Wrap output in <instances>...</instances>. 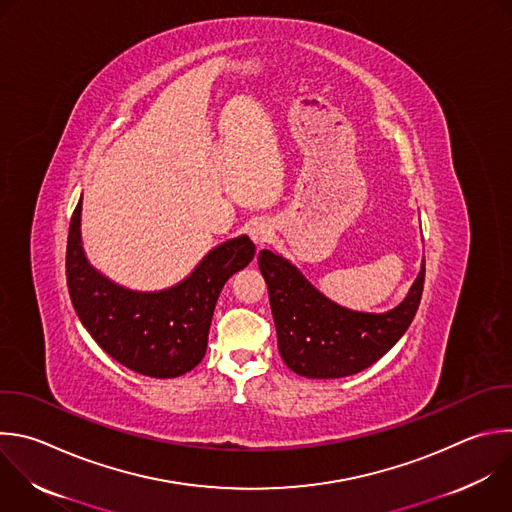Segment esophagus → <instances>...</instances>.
<instances>
[{"label":"esophagus","mask_w":512,"mask_h":512,"mask_svg":"<svg viewBox=\"0 0 512 512\" xmlns=\"http://www.w3.org/2000/svg\"><path fill=\"white\" fill-rule=\"evenodd\" d=\"M271 235H273V229H271V225L265 223V221H255V223H251V227H249V237H251V241H253L257 247L265 245V243L271 239Z\"/></svg>","instance_id":"1"}]
</instances>
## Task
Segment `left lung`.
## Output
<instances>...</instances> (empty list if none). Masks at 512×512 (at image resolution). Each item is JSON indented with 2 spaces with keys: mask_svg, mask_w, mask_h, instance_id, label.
<instances>
[{
  "mask_svg": "<svg viewBox=\"0 0 512 512\" xmlns=\"http://www.w3.org/2000/svg\"><path fill=\"white\" fill-rule=\"evenodd\" d=\"M277 346L289 370L305 378H346L376 364L410 327L424 289V261L408 295L384 313L356 311L315 289L275 251H259Z\"/></svg>",
  "mask_w": 512,
  "mask_h": 512,
  "instance_id": "8db88e82",
  "label": "left lung"
}]
</instances>
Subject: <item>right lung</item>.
Segmentation results:
<instances>
[{"mask_svg": "<svg viewBox=\"0 0 512 512\" xmlns=\"http://www.w3.org/2000/svg\"><path fill=\"white\" fill-rule=\"evenodd\" d=\"M80 227L82 197L70 221L66 279L94 342L128 370L150 378H179L199 366L223 285L255 255L251 239L241 235L217 245L177 285L134 291L90 265Z\"/></svg>", "mask_w": 512, "mask_h": 512, "instance_id": "obj_1", "label": "right lung"}]
</instances>
